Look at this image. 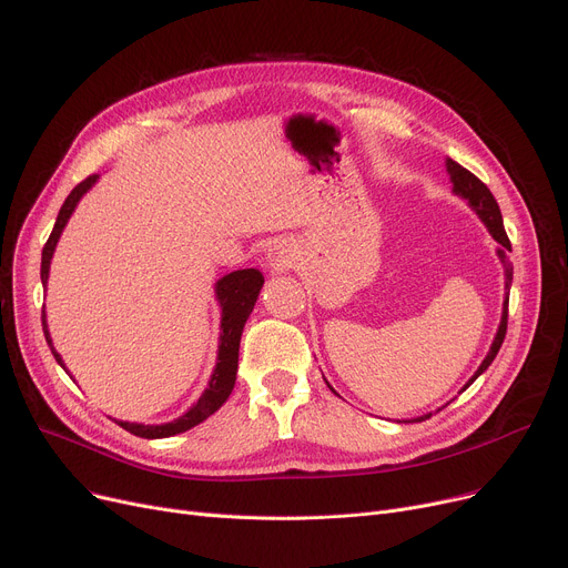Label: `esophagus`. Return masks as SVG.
Returning <instances> with one entry per match:
<instances>
[{"mask_svg": "<svg viewBox=\"0 0 568 568\" xmlns=\"http://www.w3.org/2000/svg\"><path fill=\"white\" fill-rule=\"evenodd\" d=\"M295 258H297L295 245L288 241H280L268 250V268H271V273H277V275L286 273L293 268Z\"/></svg>", "mask_w": 568, "mask_h": 568, "instance_id": "obj_1", "label": "esophagus"}]
</instances>
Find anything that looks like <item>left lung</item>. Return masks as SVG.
Listing matches in <instances>:
<instances>
[{"mask_svg":"<svg viewBox=\"0 0 568 568\" xmlns=\"http://www.w3.org/2000/svg\"><path fill=\"white\" fill-rule=\"evenodd\" d=\"M445 166H447V174H449V181H452V192L458 194L460 199H465L468 202V206L479 215V220L486 224L488 233L495 239V243L499 245L497 247V258L499 263H503L505 268V303H503V318H499V325H497V332H495V339L490 344V351L486 353L484 362L479 364V369L475 372V376L465 383V387H470L486 369L490 366V362L495 359L499 346H503L505 342V335H507V310H509V291H511V282H514V265L509 261V252H511V243L507 239V231H505V222H503V213H499V206L495 202L493 192L475 176L470 174L465 166H460L458 162H454L452 158L445 160ZM327 383V381H325ZM463 387V389H465ZM332 389V387H329ZM428 415H422L417 417L415 422H422V419H428Z\"/></svg>","mask_w":568,"mask_h":568,"instance_id":"obj_1","label":"left lung"}]
</instances>
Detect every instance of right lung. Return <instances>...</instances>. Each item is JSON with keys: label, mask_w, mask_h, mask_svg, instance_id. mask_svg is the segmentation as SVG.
<instances>
[{"label": "right lung", "mask_w": 568, "mask_h": 568, "mask_svg": "<svg viewBox=\"0 0 568 568\" xmlns=\"http://www.w3.org/2000/svg\"><path fill=\"white\" fill-rule=\"evenodd\" d=\"M98 174L84 179L80 185L73 187V192L65 196V202L57 215L54 229L50 233V239L43 247V256H41V282L43 286H48V277H50V263H52V254L57 250V243L61 239L63 226L69 224L71 215L75 213L80 199L95 185ZM263 286V275L256 268H245V271H233L224 277H220L215 282V297L222 310V318H220V344H217V362L215 369L211 374L209 387L202 392V396L196 398V404H192L181 417L164 422V424H138V422H121L116 419L119 426H123L125 430H130L132 436L140 438H170L176 436V433H183L196 424H202L204 419H209L224 402L229 398L233 385H236V372H239V348H241V337H243V327L256 305V297L261 293ZM43 332H45V342L54 355V359L63 366L65 364L61 359V355L54 351L52 346V337L48 329V321H45V307H43ZM69 372V369H65ZM71 376V372H69ZM73 378V376H71Z\"/></svg>", "instance_id": "add662e5"}]
</instances>
